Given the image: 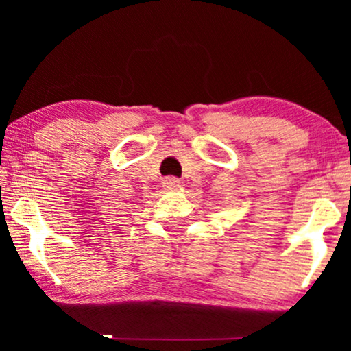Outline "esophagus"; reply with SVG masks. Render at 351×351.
<instances>
[{"label":"esophagus","mask_w":351,"mask_h":351,"mask_svg":"<svg viewBox=\"0 0 351 351\" xmlns=\"http://www.w3.org/2000/svg\"><path fill=\"white\" fill-rule=\"evenodd\" d=\"M162 186L167 190H172V189H179L180 186V180L176 179V177H166L165 180H162Z\"/></svg>","instance_id":"esophagus-1"}]
</instances>
